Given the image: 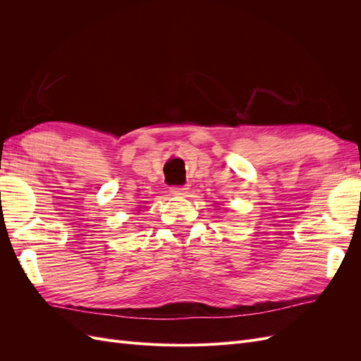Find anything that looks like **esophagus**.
I'll return each instance as SVG.
<instances>
[{"instance_id":"34e87169","label":"esophagus","mask_w":361,"mask_h":361,"mask_svg":"<svg viewBox=\"0 0 361 361\" xmlns=\"http://www.w3.org/2000/svg\"><path fill=\"white\" fill-rule=\"evenodd\" d=\"M188 191V185H182V187H173L171 194L174 195H185Z\"/></svg>"}]
</instances>
